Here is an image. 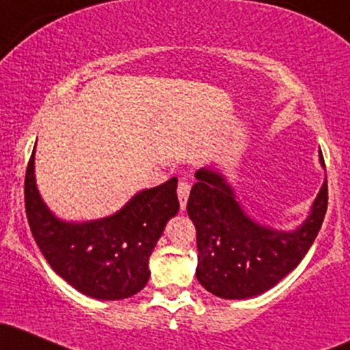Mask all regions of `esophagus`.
Returning a JSON list of instances; mask_svg holds the SVG:
<instances>
[{
  "label": "esophagus",
  "instance_id": "34e87169",
  "mask_svg": "<svg viewBox=\"0 0 350 350\" xmlns=\"http://www.w3.org/2000/svg\"><path fill=\"white\" fill-rule=\"evenodd\" d=\"M189 191H191V184L187 183L186 179H181L178 184V198H179V204H181V211L186 209L187 198H189Z\"/></svg>",
  "mask_w": 350,
  "mask_h": 350
}]
</instances>
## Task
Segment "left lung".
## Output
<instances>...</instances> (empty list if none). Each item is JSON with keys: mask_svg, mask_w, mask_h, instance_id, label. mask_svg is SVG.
Instances as JSON below:
<instances>
[{"mask_svg": "<svg viewBox=\"0 0 350 350\" xmlns=\"http://www.w3.org/2000/svg\"><path fill=\"white\" fill-rule=\"evenodd\" d=\"M196 179L187 201L198 243L196 278L222 299L259 295L294 271L316 241L327 211L325 179L302 226L291 232L275 231L244 213L222 174L202 167Z\"/></svg>", "mask_w": 350, "mask_h": 350, "instance_id": "left-lung-1", "label": "left lung"}]
</instances>
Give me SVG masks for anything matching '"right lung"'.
<instances>
[{"label":"right lung","instance_id":"obj_1","mask_svg":"<svg viewBox=\"0 0 350 350\" xmlns=\"http://www.w3.org/2000/svg\"><path fill=\"white\" fill-rule=\"evenodd\" d=\"M34 151L25 178L26 217L38 247L57 275L101 301L137 294L149 281V256L179 211L178 179L137 193L113 216L90 222L57 219L34 179Z\"/></svg>","mask_w":350,"mask_h":350}]
</instances>
